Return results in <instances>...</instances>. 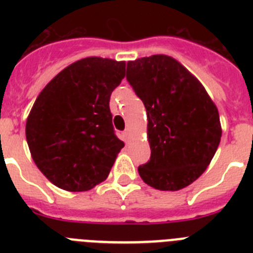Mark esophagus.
Segmentation results:
<instances>
[{"instance_id":"1","label":"esophagus","mask_w":253,"mask_h":253,"mask_svg":"<svg viewBox=\"0 0 253 253\" xmlns=\"http://www.w3.org/2000/svg\"><path fill=\"white\" fill-rule=\"evenodd\" d=\"M129 135H130V129L126 128V130L124 131V137H125V139H128Z\"/></svg>"}]
</instances>
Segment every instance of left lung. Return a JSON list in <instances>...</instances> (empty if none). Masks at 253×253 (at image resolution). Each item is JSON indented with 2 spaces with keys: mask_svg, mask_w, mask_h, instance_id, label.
<instances>
[{
  "mask_svg": "<svg viewBox=\"0 0 253 253\" xmlns=\"http://www.w3.org/2000/svg\"><path fill=\"white\" fill-rule=\"evenodd\" d=\"M126 80L146 106L151 160L138 167L142 180L177 191L203 175L218 149L222 125L200 81L165 54L130 60Z\"/></svg>",
  "mask_w": 253,
  "mask_h": 253,
  "instance_id": "8db88e82",
  "label": "left lung"
}]
</instances>
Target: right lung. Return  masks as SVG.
<instances>
[{"label": "right lung", "mask_w": 253, "mask_h": 253, "mask_svg": "<svg viewBox=\"0 0 253 253\" xmlns=\"http://www.w3.org/2000/svg\"><path fill=\"white\" fill-rule=\"evenodd\" d=\"M124 77V60L87 57L60 71L39 93L26 120V142L51 184L87 191L106 180L124 147L109 106Z\"/></svg>", "instance_id": "add662e5"}]
</instances>
